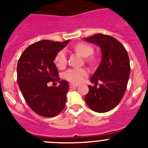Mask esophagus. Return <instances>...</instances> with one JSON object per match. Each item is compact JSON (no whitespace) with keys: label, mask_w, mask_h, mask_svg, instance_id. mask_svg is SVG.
I'll return each instance as SVG.
<instances>
[{"label":"esophagus","mask_w":148,"mask_h":148,"mask_svg":"<svg viewBox=\"0 0 148 148\" xmlns=\"http://www.w3.org/2000/svg\"><path fill=\"white\" fill-rule=\"evenodd\" d=\"M78 84H70V88H75V87H78Z\"/></svg>","instance_id":"1"}]
</instances>
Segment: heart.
<instances>
[{"label": "heart", "instance_id": "b5f03b06", "mask_svg": "<svg viewBox=\"0 0 148 148\" xmlns=\"http://www.w3.org/2000/svg\"><path fill=\"white\" fill-rule=\"evenodd\" d=\"M75 51L80 53L83 57H87L91 55L94 49L90 45L85 43H80L74 47ZM55 64L59 68H63L67 64V51L62 49L58 52L55 57ZM88 72L84 68H71L64 73V78L73 83H80L87 75Z\"/></svg>", "mask_w": 148, "mask_h": 148}]
</instances>
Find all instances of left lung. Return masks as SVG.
Segmentation results:
<instances>
[{
    "label": "left lung",
    "instance_id": "obj_1",
    "mask_svg": "<svg viewBox=\"0 0 148 148\" xmlns=\"http://www.w3.org/2000/svg\"><path fill=\"white\" fill-rule=\"evenodd\" d=\"M84 39L99 46L102 52V61L90 80L96 86H88L85 102L95 112H108L119 105L126 90L131 70L128 53L112 36L99 33ZM99 80L103 84L97 88Z\"/></svg>",
    "mask_w": 148,
    "mask_h": 148
}]
</instances>
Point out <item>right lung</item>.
Listing matches in <instances>:
<instances>
[{"label": "right lung", "instance_id": "add662e5", "mask_svg": "<svg viewBox=\"0 0 148 148\" xmlns=\"http://www.w3.org/2000/svg\"><path fill=\"white\" fill-rule=\"evenodd\" d=\"M69 41H38L28 46L18 61L17 82L22 96L28 106L43 117H54L65 106L69 84L60 81L54 60ZM58 81V87L47 86L49 82Z\"/></svg>", "mask_w": 148, "mask_h": 148}]
</instances>
